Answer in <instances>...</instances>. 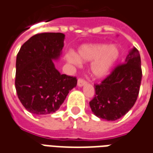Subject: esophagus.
I'll return each mask as SVG.
<instances>
[{
	"mask_svg": "<svg viewBox=\"0 0 153 153\" xmlns=\"http://www.w3.org/2000/svg\"><path fill=\"white\" fill-rule=\"evenodd\" d=\"M87 84V81L84 79H82V78H80L78 80V86H79V87H82V86H84L85 84Z\"/></svg>",
	"mask_w": 153,
	"mask_h": 153,
	"instance_id": "34e87169",
	"label": "esophagus"
}]
</instances>
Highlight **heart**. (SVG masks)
<instances>
[{
	"label": "heart",
	"instance_id": "1",
	"mask_svg": "<svg viewBox=\"0 0 153 153\" xmlns=\"http://www.w3.org/2000/svg\"><path fill=\"white\" fill-rule=\"evenodd\" d=\"M120 56V51L116 45H108L106 44H90L84 45L78 51V56L69 53L65 56L67 61L79 65V61L93 62L91 71L96 78H102L107 75L113 69Z\"/></svg>",
	"mask_w": 153,
	"mask_h": 153
}]
</instances>
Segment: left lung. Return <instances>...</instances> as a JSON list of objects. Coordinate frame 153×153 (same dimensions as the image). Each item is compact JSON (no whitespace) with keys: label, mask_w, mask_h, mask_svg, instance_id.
Listing matches in <instances>:
<instances>
[{"label":"left lung","mask_w":153,"mask_h":153,"mask_svg":"<svg viewBox=\"0 0 153 153\" xmlns=\"http://www.w3.org/2000/svg\"><path fill=\"white\" fill-rule=\"evenodd\" d=\"M142 75L139 52L133 47L125 63L116 66L100 84H94V97L89 102L92 112L108 121L124 116L136 102Z\"/></svg>","instance_id":"obj_1"}]
</instances>
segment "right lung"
<instances>
[{"mask_svg":"<svg viewBox=\"0 0 153 153\" xmlns=\"http://www.w3.org/2000/svg\"><path fill=\"white\" fill-rule=\"evenodd\" d=\"M64 39L62 33L36 34L23 44L17 54V96L31 114L54 113L77 85L76 77L60 74L53 62L61 54Z\"/></svg>","mask_w":153,"mask_h":153,"instance_id":"1","label":"right lung"}]
</instances>
